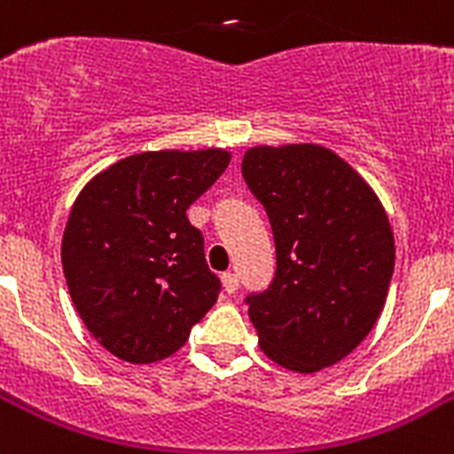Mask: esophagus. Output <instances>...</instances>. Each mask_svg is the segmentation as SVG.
Instances as JSON below:
<instances>
[{"mask_svg":"<svg viewBox=\"0 0 454 454\" xmlns=\"http://www.w3.org/2000/svg\"><path fill=\"white\" fill-rule=\"evenodd\" d=\"M221 285H223V291H226V294H235L239 286L238 275H235V272H223V275H221Z\"/></svg>","mask_w":454,"mask_h":454,"instance_id":"esophagus-1","label":"esophagus"}]
</instances>
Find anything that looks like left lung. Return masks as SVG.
Returning <instances> with one entry per match:
<instances>
[{
  "instance_id": "left-lung-1",
  "label": "left lung",
  "mask_w": 454,
  "mask_h": 454,
  "mask_svg": "<svg viewBox=\"0 0 454 454\" xmlns=\"http://www.w3.org/2000/svg\"><path fill=\"white\" fill-rule=\"evenodd\" d=\"M242 176L268 212L278 249L272 285L247 298L261 349L296 373L333 366L385 308L394 233L380 198L319 144L254 146Z\"/></svg>"
}]
</instances>
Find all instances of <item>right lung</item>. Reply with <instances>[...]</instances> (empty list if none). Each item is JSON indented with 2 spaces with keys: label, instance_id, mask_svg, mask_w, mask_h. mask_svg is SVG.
Instances as JSON below:
<instances>
[{
  "label": "right lung",
  "instance_id": "right-lung-1",
  "mask_svg": "<svg viewBox=\"0 0 454 454\" xmlns=\"http://www.w3.org/2000/svg\"><path fill=\"white\" fill-rule=\"evenodd\" d=\"M223 149L144 151L81 189L62 235L69 296L95 340L128 364L182 349L219 298L186 209L223 175Z\"/></svg>",
  "mask_w": 454,
  "mask_h": 454
}]
</instances>
